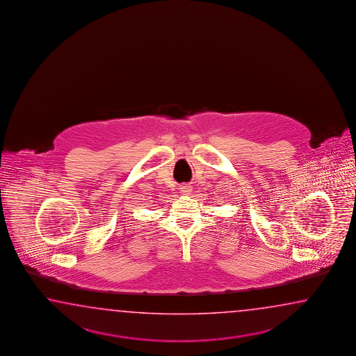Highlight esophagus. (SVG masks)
<instances>
[{"label": "esophagus", "mask_w": 356, "mask_h": 356, "mask_svg": "<svg viewBox=\"0 0 356 356\" xmlns=\"http://www.w3.org/2000/svg\"><path fill=\"white\" fill-rule=\"evenodd\" d=\"M179 189H181V193H183V195H189V192H191V189H192V187L189 186V184H181L179 186Z\"/></svg>", "instance_id": "34e87169"}]
</instances>
